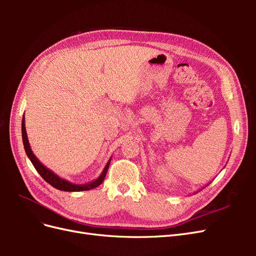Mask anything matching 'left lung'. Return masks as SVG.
Instances as JSON below:
<instances>
[{
  "mask_svg": "<svg viewBox=\"0 0 256 256\" xmlns=\"http://www.w3.org/2000/svg\"><path fill=\"white\" fill-rule=\"evenodd\" d=\"M198 192H196V193H198Z\"/></svg>",
  "mask_w": 256,
  "mask_h": 256,
  "instance_id": "1",
  "label": "left lung"
}]
</instances>
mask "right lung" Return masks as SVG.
Masks as SVG:
<instances>
[{"mask_svg":"<svg viewBox=\"0 0 256 256\" xmlns=\"http://www.w3.org/2000/svg\"><path fill=\"white\" fill-rule=\"evenodd\" d=\"M21 130H22V141H23V145H24V150L28 154V159L32 162V164L34 166V168H36V171L40 173V175L44 178V180L47 182L48 184H50L52 187L56 188L58 190L62 191H69V192H74V191H86V190H92L96 187H98L99 184H102V182H104L106 174L108 172V168H109L111 159L108 160L106 166L104 168L102 174H100L95 180L90 182L88 184H72L70 182H68L66 180H63L60 176H58L56 173L52 172L51 170H49L47 166H44L42 162L37 159V157L33 154L32 148L30 146V142L28 140V134H26V120H24V115H23L22 118V126H21Z\"/></svg>","mask_w":256,"mask_h":256,"instance_id":"right-lung-1","label":"right lung"}]
</instances>
